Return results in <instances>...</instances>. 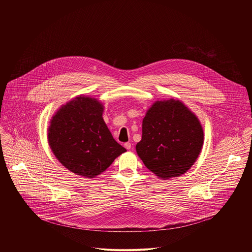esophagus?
I'll list each match as a JSON object with an SVG mask.
<instances>
[{"instance_id": "1", "label": "esophagus", "mask_w": 252, "mask_h": 252, "mask_svg": "<svg viewBox=\"0 0 252 252\" xmlns=\"http://www.w3.org/2000/svg\"><path fill=\"white\" fill-rule=\"evenodd\" d=\"M124 147L126 148V149H131V147H132V144H130V143H125L124 144Z\"/></svg>"}]
</instances>
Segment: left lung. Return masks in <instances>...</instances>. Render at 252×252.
I'll use <instances>...</instances> for the list:
<instances>
[{
  "label": "left lung",
  "mask_w": 252,
  "mask_h": 252,
  "mask_svg": "<svg viewBox=\"0 0 252 252\" xmlns=\"http://www.w3.org/2000/svg\"><path fill=\"white\" fill-rule=\"evenodd\" d=\"M204 144L197 116L179 100L155 102L143 120L136 150L145 167L162 180L180 177L197 160Z\"/></svg>",
  "instance_id": "8db88e82"
}]
</instances>
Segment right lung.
<instances>
[{
    "mask_svg": "<svg viewBox=\"0 0 252 252\" xmlns=\"http://www.w3.org/2000/svg\"><path fill=\"white\" fill-rule=\"evenodd\" d=\"M103 105L79 96L62 106L48 128V144L69 171L93 179L126 151L112 137L103 119Z\"/></svg>",
    "mask_w": 252,
    "mask_h": 252,
    "instance_id": "obj_1",
    "label": "right lung"
}]
</instances>
